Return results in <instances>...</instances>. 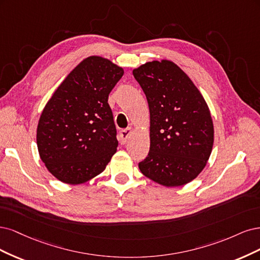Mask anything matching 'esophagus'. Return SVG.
I'll return each mask as SVG.
<instances>
[{
    "label": "esophagus",
    "instance_id": "1",
    "mask_svg": "<svg viewBox=\"0 0 260 260\" xmlns=\"http://www.w3.org/2000/svg\"><path fill=\"white\" fill-rule=\"evenodd\" d=\"M133 133V129L132 128H125V129H122L120 131V134H119V140L122 145L126 144V141L128 140V138L131 137Z\"/></svg>",
    "mask_w": 260,
    "mask_h": 260
}]
</instances>
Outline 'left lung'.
Segmentation results:
<instances>
[{
	"instance_id": "1",
	"label": "left lung",
	"mask_w": 260,
	"mask_h": 260,
	"mask_svg": "<svg viewBox=\"0 0 260 260\" xmlns=\"http://www.w3.org/2000/svg\"><path fill=\"white\" fill-rule=\"evenodd\" d=\"M150 110V150L140 172L165 187H178L202 172L214 144L211 112L188 75L169 60L133 70Z\"/></svg>"
}]
</instances>
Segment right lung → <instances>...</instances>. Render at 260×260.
Here are the masks:
<instances>
[{"label": "right lung", "instance_id": "right-lung-1", "mask_svg": "<svg viewBox=\"0 0 260 260\" xmlns=\"http://www.w3.org/2000/svg\"><path fill=\"white\" fill-rule=\"evenodd\" d=\"M120 67L91 56L69 73L48 100L38 124L41 160L55 177L78 185L105 171L118 148L109 94Z\"/></svg>", "mask_w": 260, "mask_h": 260}]
</instances>
